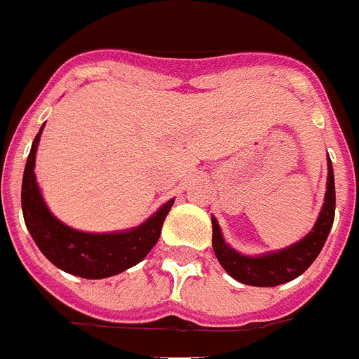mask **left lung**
Listing matches in <instances>:
<instances>
[{
  "mask_svg": "<svg viewBox=\"0 0 359 359\" xmlns=\"http://www.w3.org/2000/svg\"><path fill=\"white\" fill-rule=\"evenodd\" d=\"M334 212H336V187H334L332 161L328 158L325 203H323L316 226L303 240H299L286 250L259 255V257H248L226 244L220 226L212 216V250L222 268L238 283L250 284V286H279V284L297 279L299 275L304 273L312 266L313 260L318 259L323 245L327 242L328 233L332 229Z\"/></svg>",
  "mask_w": 359,
  "mask_h": 359,
  "instance_id": "left-lung-1",
  "label": "left lung"
}]
</instances>
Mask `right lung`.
I'll use <instances>...</instances> for the list:
<instances>
[{"label": "right lung", "mask_w": 359, "mask_h": 359, "mask_svg": "<svg viewBox=\"0 0 359 359\" xmlns=\"http://www.w3.org/2000/svg\"><path fill=\"white\" fill-rule=\"evenodd\" d=\"M41 130L43 126L32 141L23 170L22 209L27 229L46 259L56 268L82 279H106L141 262L159 240L163 222L174 200H168L141 226L119 233H84L62 224L47 209L34 176Z\"/></svg>", "instance_id": "right-lung-1"}]
</instances>
